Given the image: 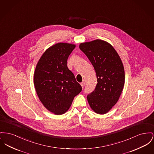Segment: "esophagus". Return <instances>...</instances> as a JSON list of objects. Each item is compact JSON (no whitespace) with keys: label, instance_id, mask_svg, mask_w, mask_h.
Returning a JSON list of instances; mask_svg holds the SVG:
<instances>
[{"label":"esophagus","instance_id":"obj_1","mask_svg":"<svg viewBox=\"0 0 154 154\" xmlns=\"http://www.w3.org/2000/svg\"><path fill=\"white\" fill-rule=\"evenodd\" d=\"M80 85H81L82 88H84V86H85V82H82L80 83Z\"/></svg>","mask_w":154,"mask_h":154}]
</instances>
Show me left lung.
I'll use <instances>...</instances> for the list:
<instances>
[{"instance_id":"obj_1","label":"left lung","mask_w":154,"mask_h":154,"mask_svg":"<svg viewBox=\"0 0 154 154\" xmlns=\"http://www.w3.org/2000/svg\"><path fill=\"white\" fill-rule=\"evenodd\" d=\"M79 47L94 66L97 78L95 90L87 96L88 103L95 113L105 114L117 103L123 89V64L118 52L106 41L96 39L81 43Z\"/></svg>"}]
</instances>
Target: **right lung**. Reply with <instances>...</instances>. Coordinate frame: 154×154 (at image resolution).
Wrapping results in <instances>:
<instances>
[{
  "label": "right lung",
  "instance_id": "obj_1",
  "mask_svg": "<svg viewBox=\"0 0 154 154\" xmlns=\"http://www.w3.org/2000/svg\"><path fill=\"white\" fill-rule=\"evenodd\" d=\"M74 44L60 42L49 47L37 63L34 84L43 105L54 115H62L70 108L74 98L82 90L67 60Z\"/></svg>",
  "mask_w": 154,
  "mask_h": 154
}]
</instances>
